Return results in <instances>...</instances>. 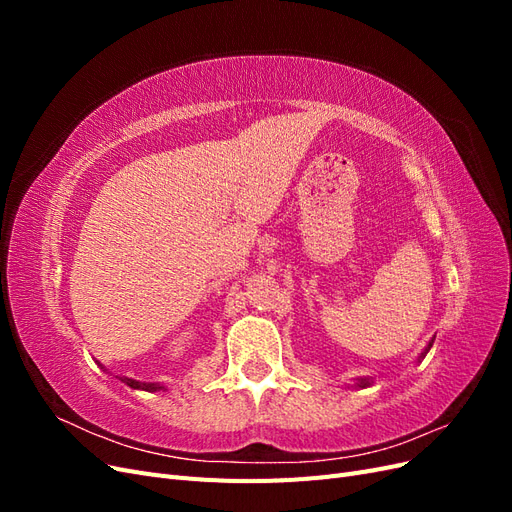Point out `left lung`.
<instances>
[{"instance_id":"8db88e82","label":"left lung","mask_w":512,"mask_h":512,"mask_svg":"<svg viewBox=\"0 0 512 512\" xmlns=\"http://www.w3.org/2000/svg\"><path fill=\"white\" fill-rule=\"evenodd\" d=\"M433 346V337H431V342L427 344V348L421 352V356H418V363H421L423 359H425V356H427V352H429V348ZM371 384H374V380H371V378H359V380H356V384L354 386H359V389H365V386H371Z\"/></svg>"}]
</instances>
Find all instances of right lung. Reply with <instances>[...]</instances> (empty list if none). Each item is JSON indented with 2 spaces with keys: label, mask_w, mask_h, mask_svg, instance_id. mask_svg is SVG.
I'll return each mask as SVG.
<instances>
[{
  "label": "right lung",
  "mask_w": 512,
  "mask_h": 512,
  "mask_svg": "<svg viewBox=\"0 0 512 512\" xmlns=\"http://www.w3.org/2000/svg\"><path fill=\"white\" fill-rule=\"evenodd\" d=\"M119 380L126 382L130 389H138V391H149V393H153V391H166L164 384H160V382H138V380H132V378H126V376L119 378Z\"/></svg>",
  "instance_id": "obj_1"
}]
</instances>
